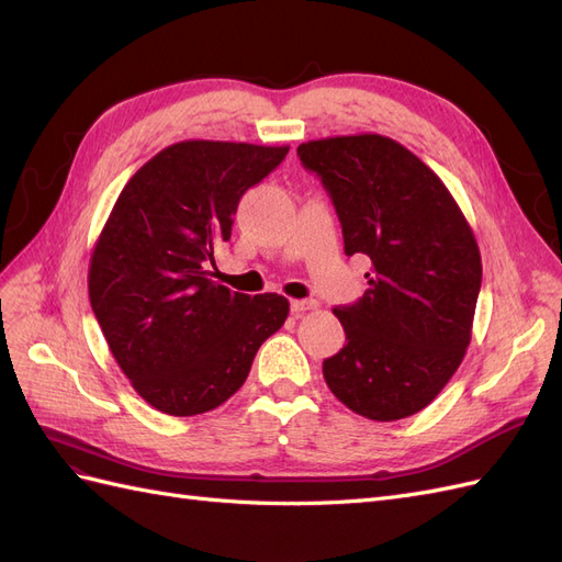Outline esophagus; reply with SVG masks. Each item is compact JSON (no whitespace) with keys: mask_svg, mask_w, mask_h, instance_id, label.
<instances>
[{"mask_svg":"<svg viewBox=\"0 0 562 562\" xmlns=\"http://www.w3.org/2000/svg\"><path fill=\"white\" fill-rule=\"evenodd\" d=\"M310 310H316L314 300H291V312L295 316H302L304 312H310Z\"/></svg>","mask_w":562,"mask_h":562,"instance_id":"esophagus-1","label":"esophagus"}]
</instances>
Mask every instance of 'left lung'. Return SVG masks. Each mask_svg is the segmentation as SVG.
I'll use <instances>...</instances> for the list:
<instances>
[{
    "mask_svg": "<svg viewBox=\"0 0 562 562\" xmlns=\"http://www.w3.org/2000/svg\"><path fill=\"white\" fill-rule=\"evenodd\" d=\"M342 225L345 252L368 255L363 297L333 314L347 345L323 378L349 411L378 422L427 407L462 363L481 293V252L448 187L378 133L297 147Z\"/></svg>",
    "mask_w": 562,
    "mask_h": 562,
    "instance_id": "left-lung-1",
    "label": "left lung"
}]
</instances>
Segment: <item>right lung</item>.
I'll list each match as a JSON object with an SVG mask.
<instances>
[{"instance_id":"obj_1","label":"right lung","mask_w":562,"mask_h":562,"mask_svg":"<svg viewBox=\"0 0 562 562\" xmlns=\"http://www.w3.org/2000/svg\"><path fill=\"white\" fill-rule=\"evenodd\" d=\"M285 155L215 140L166 147L126 182L93 248V314L133 389L166 415L223 405L288 318L283 295L232 293L206 269L241 196Z\"/></svg>"}]
</instances>
